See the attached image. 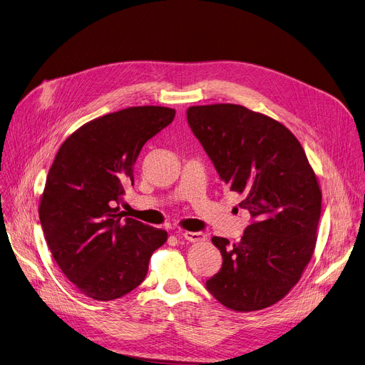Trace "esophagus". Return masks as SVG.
<instances>
[{
  "instance_id": "esophagus-1",
  "label": "esophagus",
  "mask_w": 365,
  "mask_h": 365,
  "mask_svg": "<svg viewBox=\"0 0 365 365\" xmlns=\"http://www.w3.org/2000/svg\"><path fill=\"white\" fill-rule=\"evenodd\" d=\"M182 235L189 242H202L207 240V235L204 232H183Z\"/></svg>"
}]
</instances>
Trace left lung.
I'll return each instance as SVG.
<instances>
[{
	"mask_svg": "<svg viewBox=\"0 0 365 365\" xmlns=\"http://www.w3.org/2000/svg\"><path fill=\"white\" fill-rule=\"evenodd\" d=\"M186 115L252 216L241 241L212 238L223 263L207 290L232 311L264 309L293 289L314 255L322 198L315 173L294 134L263 113L217 103L190 106Z\"/></svg>",
	"mask_w": 365,
	"mask_h": 365,
	"instance_id": "left-lung-1",
	"label": "left lung"
}]
</instances>
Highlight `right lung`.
I'll return each instance as SVG.
<instances>
[{
  "mask_svg": "<svg viewBox=\"0 0 365 365\" xmlns=\"http://www.w3.org/2000/svg\"><path fill=\"white\" fill-rule=\"evenodd\" d=\"M175 115L164 106L112 112L80 127L57 152L38 213L56 263L87 297L108 302L136 289L167 241L163 229L124 217L117 204L143 145Z\"/></svg>",
  "mask_w": 365,
  "mask_h": 365,
  "instance_id": "right-lung-1",
  "label": "right lung"
}]
</instances>
